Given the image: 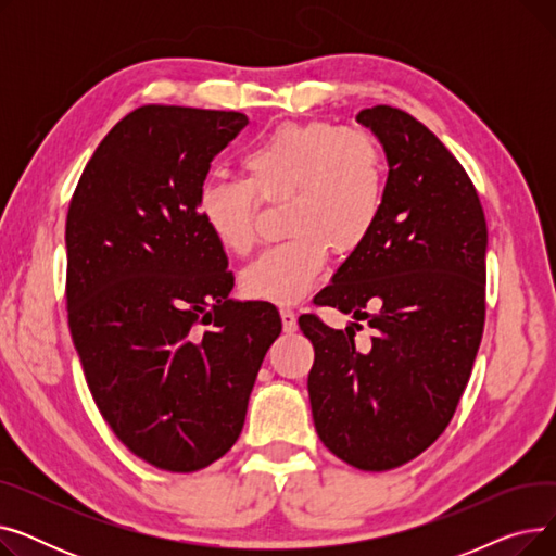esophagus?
<instances>
[{
  "label": "esophagus",
  "instance_id": "1",
  "mask_svg": "<svg viewBox=\"0 0 556 556\" xmlns=\"http://www.w3.org/2000/svg\"><path fill=\"white\" fill-rule=\"evenodd\" d=\"M279 315H281V325H283V331L286 333H295L298 331V315L293 308H279Z\"/></svg>",
  "mask_w": 556,
  "mask_h": 556
}]
</instances>
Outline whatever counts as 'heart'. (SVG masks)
Wrapping results in <instances>:
<instances>
[{"label": "heart", "instance_id": "heart-1", "mask_svg": "<svg viewBox=\"0 0 556 556\" xmlns=\"http://www.w3.org/2000/svg\"><path fill=\"white\" fill-rule=\"evenodd\" d=\"M241 166L243 180H204L195 212L223 250L248 254L254 245L256 200L286 202L288 239L241 273V288L252 300L300 302L323 273L329 248L354 252L381 216L386 160L365 130L288 124L254 143Z\"/></svg>", "mask_w": 556, "mask_h": 556}]
</instances>
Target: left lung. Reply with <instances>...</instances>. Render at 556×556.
I'll use <instances>...</instances> for the list:
<instances>
[{
    "label": "left lung",
    "mask_w": 556,
    "mask_h": 556,
    "mask_svg": "<svg viewBox=\"0 0 556 556\" xmlns=\"http://www.w3.org/2000/svg\"><path fill=\"white\" fill-rule=\"evenodd\" d=\"M356 122L383 146V207L313 300L356 323L342 331L302 315L300 329L315 349L319 440L361 471H390L446 430L469 383L484 329L486 220L469 175L415 116L376 105ZM358 318L375 329L367 350L353 340Z\"/></svg>",
    "instance_id": "left-lung-1"
}]
</instances>
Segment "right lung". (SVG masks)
I'll return each mask as SVG.
<instances>
[{"label": "right lung", "mask_w": 556, "mask_h": 556, "mask_svg": "<svg viewBox=\"0 0 556 556\" xmlns=\"http://www.w3.org/2000/svg\"><path fill=\"white\" fill-rule=\"evenodd\" d=\"M241 112L143 105L87 162L65 225L67 315L87 388L143 462L191 473L243 430L281 319L231 300L225 250L195 212Z\"/></svg>", "instance_id": "1"}]
</instances>
